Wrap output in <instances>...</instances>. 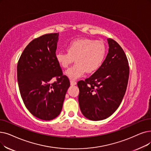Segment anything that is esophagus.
<instances>
[{
  "instance_id": "34e87169",
  "label": "esophagus",
  "mask_w": 151,
  "mask_h": 151,
  "mask_svg": "<svg viewBox=\"0 0 151 151\" xmlns=\"http://www.w3.org/2000/svg\"><path fill=\"white\" fill-rule=\"evenodd\" d=\"M70 84L71 86H74V85L76 84V82L74 80H70Z\"/></svg>"
}]
</instances>
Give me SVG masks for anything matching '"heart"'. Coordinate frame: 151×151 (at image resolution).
Wrapping results in <instances>:
<instances>
[{"instance_id":"obj_1","label":"heart","mask_w":151,"mask_h":151,"mask_svg":"<svg viewBox=\"0 0 151 151\" xmlns=\"http://www.w3.org/2000/svg\"><path fill=\"white\" fill-rule=\"evenodd\" d=\"M67 52H57L55 60L63 68H67L75 59L76 65L65 71L70 79L75 80L85 72L94 73L99 69L106 55V47L101 41L80 38L71 41L67 46Z\"/></svg>"}]
</instances>
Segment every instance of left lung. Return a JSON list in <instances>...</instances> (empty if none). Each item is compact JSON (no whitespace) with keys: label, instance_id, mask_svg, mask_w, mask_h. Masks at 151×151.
<instances>
[{"label":"left lung","instance_id":"1","mask_svg":"<svg viewBox=\"0 0 151 151\" xmlns=\"http://www.w3.org/2000/svg\"><path fill=\"white\" fill-rule=\"evenodd\" d=\"M109 51L101 67L85 81L78 82V102L83 115L99 121L112 115L119 107L127 90L129 69L120 45L107 39Z\"/></svg>","mask_w":151,"mask_h":151}]
</instances>
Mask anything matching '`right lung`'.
Returning <instances> with one entry per match:
<instances>
[{"instance_id":"1","label":"right lung","mask_w":151,"mask_h":151,"mask_svg":"<svg viewBox=\"0 0 151 151\" xmlns=\"http://www.w3.org/2000/svg\"><path fill=\"white\" fill-rule=\"evenodd\" d=\"M58 36L51 33L35 39L26 47L17 65L23 101L32 115L43 120L59 115L70 85L55 60ZM53 78L56 81L52 83Z\"/></svg>"}]
</instances>
